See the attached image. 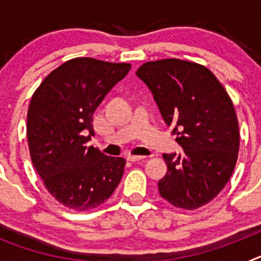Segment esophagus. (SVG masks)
<instances>
[{
  "instance_id": "34e87169",
  "label": "esophagus",
  "mask_w": 261,
  "mask_h": 261,
  "mask_svg": "<svg viewBox=\"0 0 261 261\" xmlns=\"http://www.w3.org/2000/svg\"><path fill=\"white\" fill-rule=\"evenodd\" d=\"M126 158H128V161H130V162H138V161H144L146 156H144V155H132V154H129Z\"/></svg>"
}]
</instances>
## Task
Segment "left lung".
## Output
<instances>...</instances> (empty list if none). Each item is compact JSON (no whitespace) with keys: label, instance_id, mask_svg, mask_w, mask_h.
Listing matches in <instances>:
<instances>
[{"label":"left lung","instance_id":"8db88e82","mask_svg":"<svg viewBox=\"0 0 261 261\" xmlns=\"http://www.w3.org/2000/svg\"><path fill=\"white\" fill-rule=\"evenodd\" d=\"M136 74L184 150L163 154L167 174L158 181L159 195L187 211L208 204L229 181L238 159V119L229 94L208 68L192 61H149Z\"/></svg>","mask_w":261,"mask_h":261}]
</instances>
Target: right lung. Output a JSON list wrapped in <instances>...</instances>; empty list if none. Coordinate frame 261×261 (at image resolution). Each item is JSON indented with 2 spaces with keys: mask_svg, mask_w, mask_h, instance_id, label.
Listing matches in <instances>:
<instances>
[{
  "mask_svg": "<svg viewBox=\"0 0 261 261\" xmlns=\"http://www.w3.org/2000/svg\"><path fill=\"white\" fill-rule=\"evenodd\" d=\"M130 64L77 57L52 70L35 90L27 112V141L36 172L64 206L85 212L111 197L125 159L108 156L87 142L93 115Z\"/></svg>",
  "mask_w": 261,
  "mask_h": 261,
  "instance_id": "right-lung-1",
  "label": "right lung"
}]
</instances>
